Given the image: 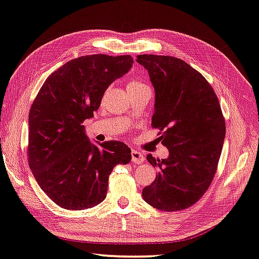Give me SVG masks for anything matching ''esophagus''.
Instances as JSON below:
<instances>
[{"mask_svg": "<svg viewBox=\"0 0 259 259\" xmlns=\"http://www.w3.org/2000/svg\"><path fill=\"white\" fill-rule=\"evenodd\" d=\"M131 160H133L134 164H141L145 160V157L140 151L133 150L131 151Z\"/></svg>", "mask_w": 259, "mask_h": 259, "instance_id": "1", "label": "esophagus"}]
</instances>
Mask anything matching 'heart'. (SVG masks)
<instances>
[{"instance_id": "b5f03b06", "label": "heart", "mask_w": 259, "mask_h": 259, "mask_svg": "<svg viewBox=\"0 0 259 259\" xmlns=\"http://www.w3.org/2000/svg\"><path fill=\"white\" fill-rule=\"evenodd\" d=\"M143 90H150V89L148 85L144 82H141L139 79L130 80L128 85H126V91H143Z\"/></svg>"}]
</instances>
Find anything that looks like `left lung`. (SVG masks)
I'll return each mask as SVG.
<instances>
[{"instance_id": "left-lung-1", "label": "left lung", "mask_w": 259, "mask_h": 259, "mask_svg": "<svg viewBox=\"0 0 259 259\" xmlns=\"http://www.w3.org/2000/svg\"><path fill=\"white\" fill-rule=\"evenodd\" d=\"M155 89L153 128L169 151L166 159L147 160L157 173L143 190L147 203L180 211L199 201L211 185L226 136V122L212 86L189 64L171 56L138 55Z\"/></svg>"}]
</instances>
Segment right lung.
<instances>
[{
	"mask_svg": "<svg viewBox=\"0 0 259 259\" xmlns=\"http://www.w3.org/2000/svg\"><path fill=\"white\" fill-rule=\"evenodd\" d=\"M133 64L130 55L75 58L55 70L35 96L29 113V166L40 189L63 209L100 204L113 167L130 163L128 146L115 140L93 145L83 122Z\"/></svg>",
	"mask_w": 259,
	"mask_h": 259,
	"instance_id": "obj_1",
	"label": "right lung"
}]
</instances>
